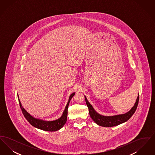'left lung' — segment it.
<instances>
[{
    "mask_svg": "<svg viewBox=\"0 0 155 155\" xmlns=\"http://www.w3.org/2000/svg\"><path fill=\"white\" fill-rule=\"evenodd\" d=\"M85 99L87 105L88 107L89 113L91 118L97 125L105 127H111L125 123L131 117L137 108V106L139 102V94L137 98L135 103L133 106V107L130 109V110L128 111L124 114H117L114 116H103L99 114L94 109L91 103L89 102L85 96Z\"/></svg>",
    "mask_w": 155,
    "mask_h": 155,
    "instance_id": "8db88e82",
    "label": "left lung"
}]
</instances>
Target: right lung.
Wrapping results in <instances>:
<instances>
[{
	"label": "right lung",
	"instance_id": "add662e5",
	"mask_svg": "<svg viewBox=\"0 0 155 155\" xmlns=\"http://www.w3.org/2000/svg\"><path fill=\"white\" fill-rule=\"evenodd\" d=\"M75 95V92L72 93L70 96L68 101V102L67 103L66 106L64 109V110L63 111V113L61 115V116L60 118L53 120V121H46L39 118H35L32 116H31L28 112L22 107L21 103L20 101V99L18 97V102L20 104V108L22 110V114H24L25 118L27 120V121L30 123L33 127L44 130L46 131H58L60 129H61L64 125L66 124L67 121V109L68 107V104L71 99V98Z\"/></svg>",
	"mask_w": 155,
	"mask_h": 155
}]
</instances>
